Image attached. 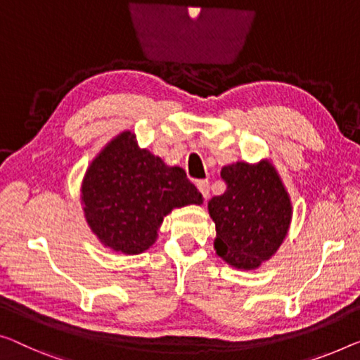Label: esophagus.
Wrapping results in <instances>:
<instances>
[{"label":"esophagus","mask_w":360,"mask_h":360,"mask_svg":"<svg viewBox=\"0 0 360 360\" xmlns=\"http://www.w3.org/2000/svg\"><path fill=\"white\" fill-rule=\"evenodd\" d=\"M197 189L200 191V194L207 200L208 195H210V182H208V181H198L197 182Z\"/></svg>","instance_id":"esophagus-1"}]
</instances>
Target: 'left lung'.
<instances>
[{
	"mask_svg": "<svg viewBox=\"0 0 360 360\" xmlns=\"http://www.w3.org/2000/svg\"><path fill=\"white\" fill-rule=\"evenodd\" d=\"M221 178L226 192L208 202L217 229L214 250L233 268L257 270L286 239L292 221L291 197L268 158L223 166Z\"/></svg>",
	"mask_w": 360,
	"mask_h": 360,
	"instance_id": "obj_1",
	"label": "left lung"
}]
</instances>
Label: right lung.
<instances>
[{
    "mask_svg": "<svg viewBox=\"0 0 360 360\" xmlns=\"http://www.w3.org/2000/svg\"><path fill=\"white\" fill-rule=\"evenodd\" d=\"M85 221L98 243L117 254L152 248L166 214L202 205L203 197L179 166H168L136 134L122 131L96 153L80 184Z\"/></svg>",
    "mask_w": 360,
    "mask_h": 360,
    "instance_id": "right-lung-1",
    "label": "right lung"
}]
</instances>
